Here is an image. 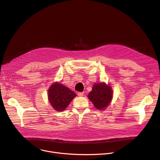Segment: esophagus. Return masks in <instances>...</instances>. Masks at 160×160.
Returning <instances> with one entry per match:
<instances>
[{
	"label": "esophagus",
	"mask_w": 160,
	"mask_h": 160,
	"mask_svg": "<svg viewBox=\"0 0 160 160\" xmlns=\"http://www.w3.org/2000/svg\"><path fill=\"white\" fill-rule=\"evenodd\" d=\"M84 94V92H78V96H79L80 97H82Z\"/></svg>",
	"instance_id": "obj_1"
}]
</instances>
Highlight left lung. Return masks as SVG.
Here are the masks:
<instances>
[{
	"label": "left lung",
	"instance_id": "obj_1",
	"mask_svg": "<svg viewBox=\"0 0 160 160\" xmlns=\"http://www.w3.org/2000/svg\"><path fill=\"white\" fill-rule=\"evenodd\" d=\"M112 97L111 87L104 83H95L92 90L88 94V98L98 109H104L110 103Z\"/></svg>",
	"mask_w": 160,
	"mask_h": 160
}]
</instances>
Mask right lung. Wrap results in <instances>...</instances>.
<instances>
[{
    "label": "right lung",
    "mask_w": 160,
    "mask_h": 160,
    "mask_svg": "<svg viewBox=\"0 0 160 160\" xmlns=\"http://www.w3.org/2000/svg\"><path fill=\"white\" fill-rule=\"evenodd\" d=\"M76 96L70 89L57 82L52 85L48 90L49 101L56 111L65 109Z\"/></svg>",
    "instance_id": "add662e5"
}]
</instances>
